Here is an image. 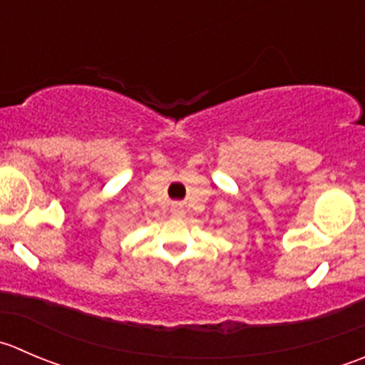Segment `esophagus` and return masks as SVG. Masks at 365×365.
<instances>
[{"instance_id": "1", "label": "esophagus", "mask_w": 365, "mask_h": 365, "mask_svg": "<svg viewBox=\"0 0 365 365\" xmlns=\"http://www.w3.org/2000/svg\"><path fill=\"white\" fill-rule=\"evenodd\" d=\"M175 214H182V212H180V210H176V212H175Z\"/></svg>"}]
</instances>
